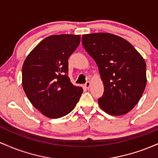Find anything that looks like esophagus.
Returning a JSON list of instances; mask_svg holds the SVG:
<instances>
[{"instance_id": "1", "label": "esophagus", "mask_w": 158, "mask_h": 158, "mask_svg": "<svg viewBox=\"0 0 158 158\" xmlns=\"http://www.w3.org/2000/svg\"><path fill=\"white\" fill-rule=\"evenodd\" d=\"M90 87V81H87L85 84V88H87V89H89Z\"/></svg>"}]
</instances>
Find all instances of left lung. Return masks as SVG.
I'll list each match as a JSON object with an SVG mask.
<instances>
[{"label":"left lung","mask_w":158,"mask_h":158,"mask_svg":"<svg viewBox=\"0 0 158 158\" xmlns=\"http://www.w3.org/2000/svg\"><path fill=\"white\" fill-rule=\"evenodd\" d=\"M81 43L97 63L104 93L98 99L107 114L123 115L137 104L146 85V64L126 39L106 32L83 35Z\"/></svg>","instance_id":"8db88e82"}]
</instances>
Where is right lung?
I'll use <instances>...</instances> for the list:
<instances>
[{
  "label": "right lung",
  "mask_w": 158,
  "mask_h": 158,
  "mask_svg": "<svg viewBox=\"0 0 158 158\" xmlns=\"http://www.w3.org/2000/svg\"><path fill=\"white\" fill-rule=\"evenodd\" d=\"M80 39L70 34L48 36L23 62V90L32 106L49 118H60L72 111L83 92L68 76V59Z\"/></svg>",
  "instance_id": "add662e5"
}]
</instances>
